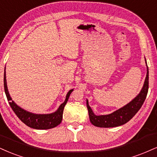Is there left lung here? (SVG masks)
Here are the masks:
<instances>
[{
    "label": "left lung",
    "instance_id": "8db88e82",
    "mask_svg": "<svg viewBox=\"0 0 157 157\" xmlns=\"http://www.w3.org/2000/svg\"><path fill=\"white\" fill-rule=\"evenodd\" d=\"M146 62V60H145ZM148 90V68L147 67V75L143 87L140 93L124 107L115 111L114 113L105 116H96L90 108L87 101V108L88 110L90 121L93 125L98 127L109 128L121 126L130 121L142 107Z\"/></svg>",
    "mask_w": 157,
    "mask_h": 157
}]
</instances>
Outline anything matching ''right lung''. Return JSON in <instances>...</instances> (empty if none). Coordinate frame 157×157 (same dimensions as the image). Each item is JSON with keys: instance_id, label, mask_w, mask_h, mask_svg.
<instances>
[{"instance_id": "add662e5", "label": "right lung", "mask_w": 157, "mask_h": 157, "mask_svg": "<svg viewBox=\"0 0 157 157\" xmlns=\"http://www.w3.org/2000/svg\"><path fill=\"white\" fill-rule=\"evenodd\" d=\"M3 83H4V90L6 95L7 99H8L9 105L13 109L17 116L21 120V121L24 123L25 125L29 127L33 128L36 129H49L56 127L61 123L62 118H63V109L67 104L69 96L73 89H71L68 92L66 99L63 104L60 105L59 108L57 109L56 112L51 114H33V113H29L28 111L22 109L21 107L15 104L12 101V98L9 95L8 89L6 86V71H4V79H3Z\"/></svg>"}]
</instances>
